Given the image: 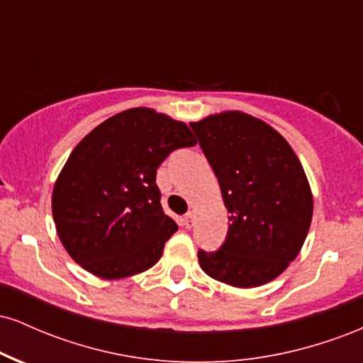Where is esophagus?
Instances as JSON below:
<instances>
[{"mask_svg":"<svg viewBox=\"0 0 363 363\" xmlns=\"http://www.w3.org/2000/svg\"><path fill=\"white\" fill-rule=\"evenodd\" d=\"M182 223H184L186 228H191L194 225V213L193 211H189V213L184 215V218H182Z\"/></svg>","mask_w":363,"mask_h":363,"instance_id":"1","label":"esophagus"}]
</instances>
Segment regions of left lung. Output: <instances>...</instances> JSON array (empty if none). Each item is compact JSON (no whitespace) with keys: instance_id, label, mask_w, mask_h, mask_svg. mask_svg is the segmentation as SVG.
Here are the masks:
<instances>
[{"instance_id":"left-lung-1","label":"left lung","mask_w":363,"mask_h":363,"mask_svg":"<svg viewBox=\"0 0 363 363\" xmlns=\"http://www.w3.org/2000/svg\"><path fill=\"white\" fill-rule=\"evenodd\" d=\"M189 126L230 213L222 247L199 249V266L237 289L274 280L298 256L311 227L314 205L301 160L277 129L245 112H220Z\"/></svg>"}]
</instances>
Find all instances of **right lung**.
<instances>
[{"label": "right lung", "instance_id": "1", "mask_svg": "<svg viewBox=\"0 0 363 363\" xmlns=\"http://www.w3.org/2000/svg\"><path fill=\"white\" fill-rule=\"evenodd\" d=\"M191 129L148 107L112 116L74 147L52 189L61 244L83 269L119 280L160 259L177 223L164 213L157 169L193 147Z\"/></svg>", "mask_w": 363, "mask_h": 363}]
</instances>
